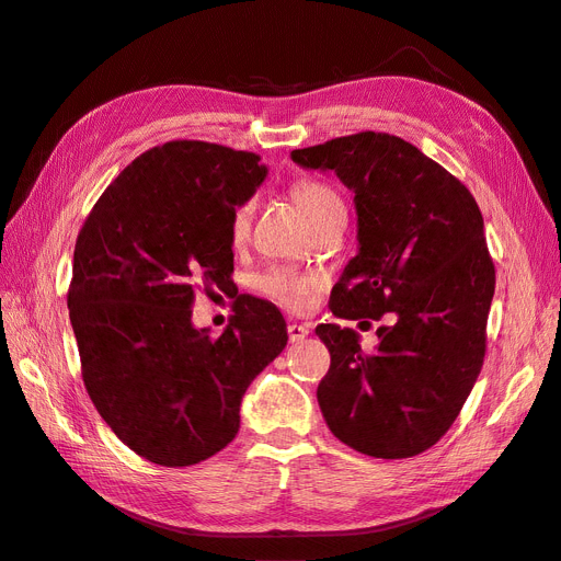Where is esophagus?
Here are the masks:
<instances>
[{
	"instance_id": "esophagus-1",
	"label": "esophagus",
	"mask_w": 561,
	"mask_h": 561,
	"mask_svg": "<svg viewBox=\"0 0 561 561\" xmlns=\"http://www.w3.org/2000/svg\"><path fill=\"white\" fill-rule=\"evenodd\" d=\"M311 334V328L309 325H301V322H290L287 325V336H290V342L297 344V342H304Z\"/></svg>"
}]
</instances>
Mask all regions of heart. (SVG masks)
<instances>
[{
  "instance_id": "b5f03b06",
  "label": "heart",
  "mask_w": 561,
  "mask_h": 561,
  "mask_svg": "<svg viewBox=\"0 0 561 561\" xmlns=\"http://www.w3.org/2000/svg\"><path fill=\"white\" fill-rule=\"evenodd\" d=\"M293 198L297 203V208L301 210V215L307 217V222H311L313 217H318L330 206L342 203L328 184L316 182V180L297 182L293 186ZM250 215H252V203H245V206H241L233 213L231 239L236 243H241L248 236ZM257 285L264 295L276 299L278 304H283V307L299 311L309 304V297L313 293V287L318 285V278L309 276V274H301V271H295V268H274V271H268V274H264L257 280Z\"/></svg>"
}]
</instances>
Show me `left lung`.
Listing matches in <instances>:
<instances>
[{
    "mask_svg": "<svg viewBox=\"0 0 561 561\" xmlns=\"http://www.w3.org/2000/svg\"><path fill=\"white\" fill-rule=\"evenodd\" d=\"M290 157L355 194L358 252L334 285L332 313H393L369 355L353 330L316 328L332 358L320 412L355 451L416 456L449 431L482 369L496 285L482 213L461 182L396 135L367 130Z\"/></svg>",
    "mask_w": 561,
    "mask_h": 561,
    "instance_id": "obj_1",
    "label": "left lung"
}]
</instances>
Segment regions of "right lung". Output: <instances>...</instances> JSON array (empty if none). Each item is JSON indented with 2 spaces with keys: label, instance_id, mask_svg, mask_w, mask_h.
I'll return each mask as SVG.
<instances>
[{
  "label": "right lung",
  "instance_id": "1",
  "mask_svg": "<svg viewBox=\"0 0 561 561\" xmlns=\"http://www.w3.org/2000/svg\"><path fill=\"white\" fill-rule=\"evenodd\" d=\"M266 175L250 151L165 142L124 168L79 231L67 309L83 383L151 463L222 451L250 381L287 344L280 311L257 297L239 299L219 336L192 322L196 290L231 285V219Z\"/></svg>",
  "mask_w": 561,
  "mask_h": 561
}]
</instances>
